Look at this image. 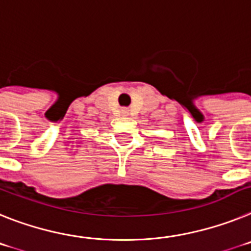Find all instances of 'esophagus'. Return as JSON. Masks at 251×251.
Wrapping results in <instances>:
<instances>
[{
    "instance_id": "34e87169",
    "label": "esophagus",
    "mask_w": 251,
    "mask_h": 251,
    "mask_svg": "<svg viewBox=\"0 0 251 251\" xmlns=\"http://www.w3.org/2000/svg\"><path fill=\"white\" fill-rule=\"evenodd\" d=\"M120 112H121V115H123V116H126V115H127V112H128V111L126 110V108H123V110L120 111Z\"/></svg>"
}]
</instances>
